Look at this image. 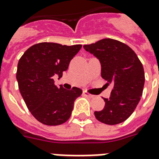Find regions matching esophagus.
I'll use <instances>...</instances> for the list:
<instances>
[{
	"mask_svg": "<svg viewBox=\"0 0 159 159\" xmlns=\"http://www.w3.org/2000/svg\"><path fill=\"white\" fill-rule=\"evenodd\" d=\"M83 94H84L85 96H87V97H88V98H94V96L92 95V94H90V93H88L87 91H83Z\"/></svg>",
	"mask_w": 159,
	"mask_h": 159,
	"instance_id": "34e87169",
	"label": "esophagus"
}]
</instances>
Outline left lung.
Returning <instances> with one entry per match:
<instances>
[{
  "label": "left lung",
  "instance_id": "left-lung-1",
  "mask_svg": "<svg viewBox=\"0 0 159 159\" xmlns=\"http://www.w3.org/2000/svg\"><path fill=\"white\" fill-rule=\"evenodd\" d=\"M83 47L99 60L102 77L107 84H113L110 98H103L104 108L94 112L96 118L107 125L123 123L135 110L143 94V64L128 45L117 40L105 38Z\"/></svg>",
  "mask_w": 159,
  "mask_h": 159
}]
</instances>
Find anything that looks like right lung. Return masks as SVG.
<instances>
[{"instance_id": "right-lung-1", "label": "right lung", "mask_w": 159, "mask_h": 159, "mask_svg": "<svg viewBox=\"0 0 159 159\" xmlns=\"http://www.w3.org/2000/svg\"><path fill=\"white\" fill-rule=\"evenodd\" d=\"M81 48L82 45L41 42L28 48L20 58L16 71L19 90L28 110L40 123L60 125L71 117L82 89L57 88L53 76L60 78Z\"/></svg>"}]
</instances>
